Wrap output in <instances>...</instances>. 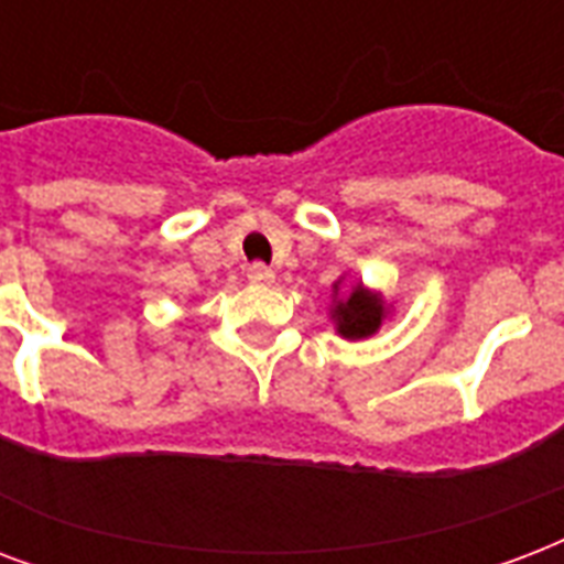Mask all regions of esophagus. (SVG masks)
I'll return each mask as SVG.
<instances>
[{
	"instance_id": "34e87169",
	"label": "esophagus",
	"mask_w": 564,
	"mask_h": 564,
	"mask_svg": "<svg viewBox=\"0 0 564 564\" xmlns=\"http://www.w3.org/2000/svg\"><path fill=\"white\" fill-rule=\"evenodd\" d=\"M248 281L257 283V286H269V283H274V272L269 269V265L253 263L248 265Z\"/></svg>"
}]
</instances>
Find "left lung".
<instances>
[{
    "label": "left lung",
    "instance_id": "left-lung-1",
    "mask_svg": "<svg viewBox=\"0 0 564 564\" xmlns=\"http://www.w3.org/2000/svg\"><path fill=\"white\" fill-rule=\"evenodd\" d=\"M346 274H339L330 286V322L343 339H369L376 337L381 325L390 319L393 304H387L384 295L364 286V281L349 283L343 292Z\"/></svg>",
    "mask_w": 564,
    "mask_h": 564
}]
</instances>
